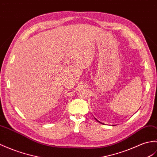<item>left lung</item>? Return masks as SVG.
I'll return each instance as SVG.
<instances>
[{
	"label": "left lung",
	"mask_w": 157,
	"mask_h": 157,
	"mask_svg": "<svg viewBox=\"0 0 157 157\" xmlns=\"http://www.w3.org/2000/svg\"><path fill=\"white\" fill-rule=\"evenodd\" d=\"M96 120H97V121H98V122H100V123H101V122H99V121H98V120H97V119H96ZM101 124H102V123H101Z\"/></svg>",
	"instance_id": "left-lung-1"
}]
</instances>
